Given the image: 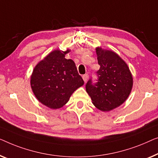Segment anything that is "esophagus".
<instances>
[{"label":"esophagus","mask_w":158,"mask_h":158,"mask_svg":"<svg viewBox=\"0 0 158 158\" xmlns=\"http://www.w3.org/2000/svg\"><path fill=\"white\" fill-rule=\"evenodd\" d=\"M82 78H83L84 82H86L88 80V79H89V75L87 74H84V75H83V77H82Z\"/></svg>","instance_id":"esophagus-1"}]
</instances>
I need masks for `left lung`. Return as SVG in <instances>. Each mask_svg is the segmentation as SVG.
<instances>
[{
    "mask_svg": "<svg viewBox=\"0 0 158 158\" xmlns=\"http://www.w3.org/2000/svg\"><path fill=\"white\" fill-rule=\"evenodd\" d=\"M100 68L97 72L98 81L89 79L86 90L92 103L102 112L118 107L128 98L133 86L132 75L126 62L112 50L96 48Z\"/></svg>",
    "mask_w": 158,
    "mask_h": 158,
    "instance_id": "left-lung-1",
    "label": "left lung"
}]
</instances>
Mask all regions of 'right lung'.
<instances>
[{"mask_svg": "<svg viewBox=\"0 0 158 158\" xmlns=\"http://www.w3.org/2000/svg\"><path fill=\"white\" fill-rule=\"evenodd\" d=\"M69 52L56 49L50 52L36 64L31 76L35 97L52 110L65 105L74 91L84 85L74 61L65 58Z\"/></svg>", "mask_w": 158, "mask_h": 158, "instance_id": "add662e5", "label": "right lung"}]
</instances>
